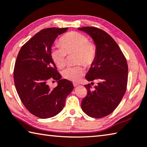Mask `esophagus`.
<instances>
[{"label":"esophagus","instance_id":"obj_1","mask_svg":"<svg viewBox=\"0 0 147 147\" xmlns=\"http://www.w3.org/2000/svg\"><path fill=\"white\" fill-rule=\"evenodd\" d=\"M73 85H74V87H76V86H77V85H79V84H78V83H75V82H74V83H73Z\"/></svg>","mask_w":147,"mask_h":147}]
</instances>
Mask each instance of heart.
<instances>
[{"instance_id":"obj_1","label":"heart","mask_w":147,"mask_h":147,"mask_svg":"<svg viewBox=\"0 0 147 147\" xmlns=\"http://www.w3.org/2000/svg\"><path fill=\"white\" fill-rule=\"evenodd\" d=\"M59 42L62 47H54L51 51V57L58 68L62 69L65 65L67 54H75L74 61L76 64L83 63L90 67L94 63L97 56L96 47L84 34L75 31L69 32L61 37ZM84 73V67L79 65L65 69L63 76L68 80L78 82Z\"/></svg>"}]
</instances>
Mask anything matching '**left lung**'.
Returning a JSON list of instances; mask_svg holds the SVG:
<instances>
[{
    "label": "left lung",
    "mask_w": 147,
    "mask_h": 147,
    "mask_svg": "<svg viewBox=\"0 0 147 147\" xmlns=\"http://www.w3.org/2000/svg\"><path fill=\"white\" fill-rule=\"evenodd\" d=\"M91 37L96 47L97 56L85 76L87 81L96 80L92 89L85 85L87 94L82 101L83 111L90 117L101 118L115 110L127 89L128 65L127 60L115 40L100 29L94 27L78 28Z\"/></svg>",
    "instance_id": "left-lung-1"
}]
</instances>
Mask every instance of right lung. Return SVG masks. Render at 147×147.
<instances>
[{"mask_svg":"<svg viewBox=\"0 0 147 147\" xmlns=\"http://www.w3.org/2000/svg\"><path fill=\"white\" fill-rule=\"evenodd\" d=\"M67 29H42L21 47L16 60L13 77L18 94L29 113L40 118H52L60 113L73 89V83L62 79L51 57L55 39ZM49 79L58 81L57 86L50 88Z\"/></svg>","mask_w":147,"mask_h":147,"instance_id":"1","label":"right lung"}]
</instances>
